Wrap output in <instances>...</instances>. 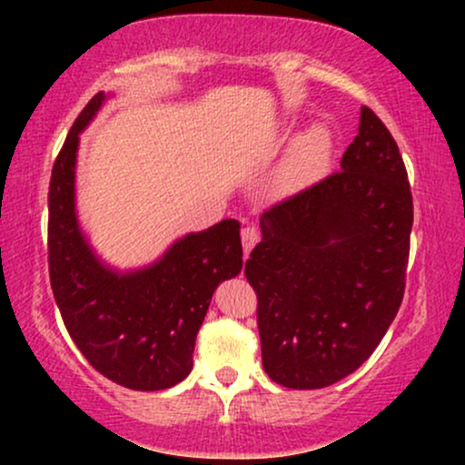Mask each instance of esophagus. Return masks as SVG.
I'll list each match as a JSON object with an SVG mask.
<instances>
[{
    "mask_svg": "<svg viewBox=\"0 0 465 465\" xmlns=\"http://www.w3.org/2000/svg\"><path fill=\"white\" fill-rule=\"evenodd\" d=\"M260 241V231L253 224H247L243 226V231H241V243H243V250H245V256L252 252V247L256 245Z\"/></svg>",
    "mask_w": 465,
    "mask_h": 465,
    "instance_id": "1",
    "label": "esophagus"
}]
</instances>
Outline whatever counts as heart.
Wrapping results in <instances>:
<instances>
[{
  "label": "heart",
  "mask_w": 465,
  "mask_h": 465,
  "mask_svg": "<svg viewBox=\"0 0 465 465\" xmlns=\"http://www.w3.org/2000/svg\"><path fill=\"white\" fill-rule=\"evenodd\" d=\"M323 143H326V135H323V131H313L309 135V145L313 150H320L323 148Z\"/></svg>",
  "instance_id": "heart-1"
}]
</instances>
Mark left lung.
<instances>
[{
    "instance_id": "1",
    "label": "left lung",
    "mask_w": 465,
    "mask_h": 465,
    "mask_svg": "<svg viewBox=\"0 0 465 465\" xmlns=\"http://www.w3.org/2000/svg\"><path fill=\"white\" fill-rule=\"evenodd\" d=\"M245 262L262 364L275 383L320 390L364 364L406 288L412 194L396 139L371 107L341 171L266 209Z\"/></svg>"
}]
</instances>
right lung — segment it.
I'll use <instances>...</instances> for the list:
<instances>
[{
  "instance_id": "obj_1",
  "label": "right lung",
  "mask_w": 465,
  "mask_h": 465,
  "mask_svg": "<svg viewBox=\"0 0 465 465\" xmlns=\"http://www.w3.org/2000/svg\"><path fill=\"white\" fill-rule=\"evenodd\" d=\"M88 101L53 164L48 188V271L69 336L94 371L137 391L180 383L193 371L196 332L220 282L239 275L237 220H222L131 275L107 271L82 237L74 212L78 135L104 104Z\"/></svg>"
}]
</instances>
